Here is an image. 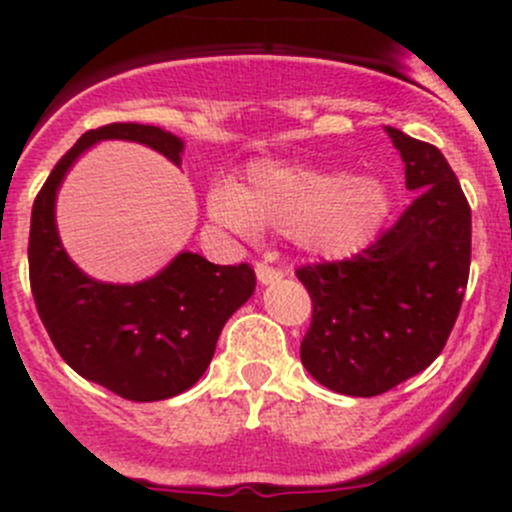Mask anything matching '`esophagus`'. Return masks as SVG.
<instances>
[{
	"instance_id": "obj_1",
	"label": "esophagus",
	"mask_w": 512,
	"mask_h": 512,
	"mask_svg": "<svg viewBox=\"0 0 512 512\" xmlns=\"http://www.w3.org/2000/svg\"><path fill=\"white\" fill-rule=\"evenodd\" d=\"M255 272H257V280H260L262 285H272V282H280L282 277H285V272L277 270V267H272V265H267V262H257Z\"/></svg>"
}]
</instances>
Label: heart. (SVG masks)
<instances>
[{
	"label": "heart",
	"mask_w": 512,
	"mask_h": 512,
	"mask_svg": "<svg viewBox=\"0 0 512 512\" xmlns=\"http://www.w3.org/2000/svg\"><path fill=\"white\" fill-rule=\"evenodd\" d=\"M213 220L237 235L285 232L302 252L344 260L364 250L389 215V195L376 178H344L307 165L257 163L237 185L210 193Z\"/></svg>",
	"instance_id": "heart-1"
}]
</instances>
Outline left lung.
Wrapping results in <instances>:
<instances>
[{"label":"left lung","mask_w":512,"mask_h":512,"mask_svg":"<svg viewBox=\"0 0 512 512\" xmlns=\"http://www.w3.org/2000/svg\"><path fill=\"white\" fill-rule=\"evenodd\" d=\"M414 203L349 260L297 270L312 297L302 364L327 389L379 396L443 352L471 270V205L431 143L386 126Z\"/></svg>","instance_id":"left-lung-1"}]
</instances>
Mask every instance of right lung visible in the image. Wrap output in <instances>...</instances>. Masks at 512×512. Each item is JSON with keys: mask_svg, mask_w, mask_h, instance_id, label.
I'll list each match as a JSON object with an SVG mask.
<instances>
[{"mask_svg": "<svg viewBox=\"0 0 512 512\" xmlns=\"http://www.w3.org/2000/svg\"><path fill=\"white\" fill-rule=\"evenodd\" d=\"M108 138L143 143L180 165L183 141L158 126L108 123L86 131L34 200L29 282L56 352L76 374L121 399L163 401L205 374L225 322L255 292V270L247 262L213 265L203 255L180 252L163 272L138 285L86 277L61 247L54 200L74 160Z\"/></svg>", "mask_w": 512, "mask_h": 512, "instance_id": "right-lung-1", "label": "right lung"}]
</instances>
